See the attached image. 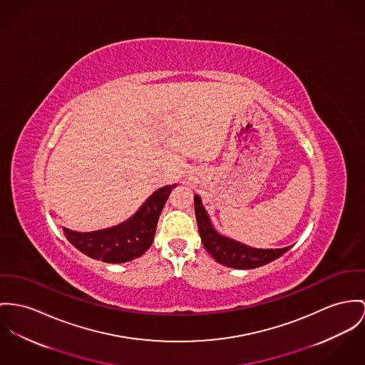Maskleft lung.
Returning <instances> with one entry per match:
<instances>
[{
    "mask_svg": "<svg viewBox=\"0 0 365 365\" xmlns=\"http://www.w3.org/2000/svg\"><path fill=\"white\" fill-rule=\"evenodd\" d=\"M195 212L201 242L208 254L217 262L237 269H252L262 267L279 258L292 246L283 249H252L240 242L220 235L211 224V220L201 204V198L195 196Z\"/></svg>",
    "mask_w": 365,
    "mask_h": 365,
    "instance_id": "8db88e82",
    "label": "left lung"
}]
</instances>
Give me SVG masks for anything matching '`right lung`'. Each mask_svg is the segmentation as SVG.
Returning <instances> with one entry per match:
<instances>
[{"mask_svg": "<svg viewBox=\"0 0 365 365\" xmlns=\"http://www.w3.org/2000/svg\"><path fill=\"white\" fill-rule=\"evenodd\" d=\"M175 186L169 185L154 192L139 211L122 224L84 233L63 227V233L78 250L94 259L111 264L132 261L150 249L160 214Z\"/></svg>", "mask_w": 365, "mask_h": 365, "instance_id": "add662e5", "label": "right lung"}]
</instances>
